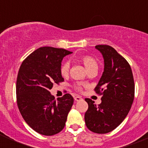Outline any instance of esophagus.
<instances>
[{
    "mask_svg": "<svg viewBox=\"0 0 148 148\" xmlns=\"http://www.w3.org/2000/svg\"><path fill=\"white\" fill-rule=\"evenodd\" d=\"M74 99H75V101H78L82 100V98L81 97V96H79V95H75V97H74Z\"/></svg>",
    "mask_w": 148,
    "mask_h": 148,
    "instance_id": "esophagus-1",
    "label": "esophagus"
}]
</instances>
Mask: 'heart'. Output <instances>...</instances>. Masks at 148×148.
I'll return each instance as SVG.
<instances>
[{
	"mask_svg": "<svg viewBox=\"0 0 148 148\" xmlns=\"http://www.w3.org/2000/svg\"><path fill=\"white\" fill-rule=\"evenodd\" d=\"M79 60L83 63L84 65L85 66L86 69H87L88 71L98 67L97 61H95V58H92V56H87V55L82 56H81V57H79ZM70 68V63L68 62V61H64V62L61 64V66H60V73H61V75L64 77L66 76V75L69 74ZM74 88L76 90L80 91V90H82V87L80 84H75V85H74Z\"/></svg>",
	"mask_w": 148,
	"mask_h": 148,
	"instance_id": "heart-1",
	"label": "heart"
}]
</instances>
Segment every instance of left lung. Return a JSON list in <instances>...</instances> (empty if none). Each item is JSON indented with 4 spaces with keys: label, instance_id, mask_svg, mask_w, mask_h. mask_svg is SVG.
<instances>
[{
    "label": "left lung",
    "instance_id": "8db88e82",
    "mask_svg": "<svg viewBox=\"0 0 148 148\" xmlns=\"http://www.w3.org/2000/svg\"><path fill=\"white\" fill-rule=\"evenodd\" d=\"M104 60V69L94 90L102 95L99 105L85 99L88 109L86 126L93 133H108L116 129L127 116L134 99L135 84L129 63L109 45H96Z\"/></svg>",
    "mask_w": 148,
    "mask_h": 148
}]
</instances>
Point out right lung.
I'll list each match as a JSON object with an SVG mask.
<instances>
[{
    "instance_id": "obj_1",
    "label": "right lung",
    "mask_w": 148,
    "mask_h": 148,
    "mask_svg": "<svg viewBox=\"0 0 148 148\" xmlns=\"http://www.w3.org/2000/svg\"><path fill=\"white\" fill-rule=\"evenodd\" d=\"M72 52L43 47L23 60L16 82L17 104L22 117L35 131L44 136L64 129L73 97L66 93L57 100L49 92L54 84L64 82L60 73L63 58Z\"/></svg>"
}]
</instances>
